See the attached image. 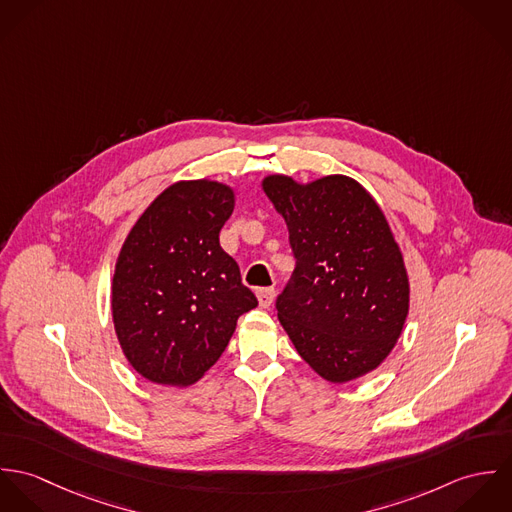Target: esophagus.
<instances>
[{"instance_id": "34e87169", "label": "esophagus", "mask_w": 512, "mask_h": 512, "mask_svg": "<svg viewBox=\"0 0 512 512\" xmlns=\"http://www.w3.org/2000/svg\"><path fill=\"white\" fill-rule=\"evenodd\" d=\"M274 288H260L258 292H256V297H258V305L260 307H270V303L274 301Z\"/></svg>"}]
</instances>
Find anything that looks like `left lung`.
<instances>
[{
	"label": "left lung",
	"mask_w": 512,
	"mask_h": 512,
	"mask_svg": "<svg viewBox=\"0 0 512 512\" xmlns=\"http://www.w3.org/2000/svg\"><path fill=\"white\" fill-rule=\"evenodd\" d=\"M262 189L290 230L295 270L276 309L299 357L335 384L374 370L394 349L410 305L384 213L345 175L305 185L268 175Z\"/></svg>",
	"instance_id": "obj_1"
}]
</instances>
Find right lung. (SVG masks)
Returning a JSON list of instances; mask_svg holds the SVG:
<instances>
[{
	"label": "right lung",
	"instance_id": "1",
	"mask_svg": "<svg viewBox=\"0 0 512 512\" xmlns=\"http://www.w3.org/2000/svg\"><path fill=\"white\" fill-rule=\"evenodd\" d=\"M234 191L179 181L147 207L122 244L112 280L120 347L144 378L189 386L224 353L236 321L258 305L220 248Z\"/></svg>",
	"mask_w": 512,
	"mask_h": 512
}]
</instances>
